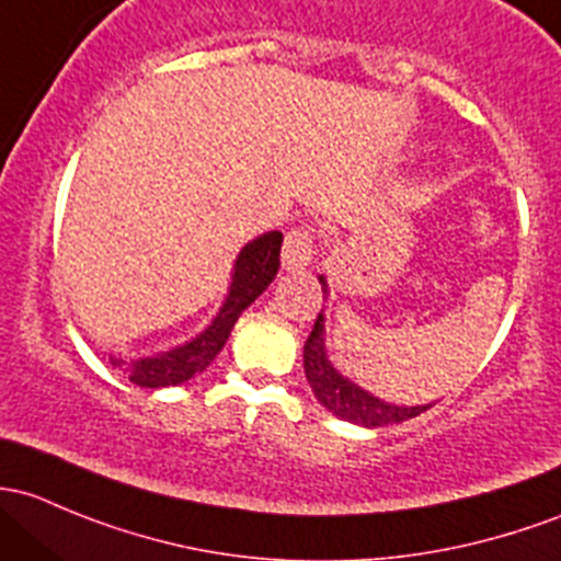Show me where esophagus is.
I'll return each instance as SVG.
<instances>
[{
	"mask_svg": "<svg viewBox=\"0 0 561 561\" xmlns=\"http://www.w3.org/2000/svg\"><path fill=\"white\" fill-rule=\"evenodd\" d=\"M317 233L311 226H298L285 236V247H282V265L287 271H298L309 265L311 255H314Z\"/></svg>",
	"mask_w": 561,
	"mask_h": 561,
	"instance_id": "obj_1",
	"label": "esophagus"
}]
</instances>
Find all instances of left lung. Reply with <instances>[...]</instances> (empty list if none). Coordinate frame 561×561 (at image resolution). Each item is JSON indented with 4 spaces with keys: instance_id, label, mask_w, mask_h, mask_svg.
Segmentation results:
<instances>
[{
    "instance_id": "obj_1",
    "label": "left lung",
    "mask_w": 561,
    "mask_h": 561,
    "mask_svg": "<svg viewBox=\"0 0 561 561\" xmlns=\"http://www.w3.org/2000/svg\"><path fill=\"white\" fill-rule=\"evenodd\" d=\"M322 311L317 317L314 328H311L309 339L304 346V368L306 379L314 389L317 400L330 411V414L341 416L346 422L365 424V427H385V424H398L405 420H414L430 405H392L385 400L374 398L365 389L352 385L350 379L339 374L333 365L328 363L325 346H322Z\"/></svg>"
}]
</instances>
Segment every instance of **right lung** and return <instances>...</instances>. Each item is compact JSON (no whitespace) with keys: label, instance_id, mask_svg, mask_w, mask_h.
<instances>
[{"label":"right lung","instance_id":"obj_1","mask_svg":"<svg viewBox=\"0 0 561 561\" xmlns=\"http://www.w3.org/2000/svg\"><path fill=\"white\" fill-rule=\"evenodd\" d=\"M279 231H271L261 236V239L250 241V244L239 252V257H236L231 293H228L226 304H222L215 322H211L196 341L180 346V350L163 352V355L158 357H145L131 363V370H128L131 376H128V379L139 387L156 389L182 385V381L191 379L193 374L204 370L206 365L217 357V352L226 346L228 335H231L241 311L261 296L271 282H274L276 271H279Z\"/></svg>","mask_w":561,"mask_h":561}]
</instances>
